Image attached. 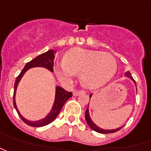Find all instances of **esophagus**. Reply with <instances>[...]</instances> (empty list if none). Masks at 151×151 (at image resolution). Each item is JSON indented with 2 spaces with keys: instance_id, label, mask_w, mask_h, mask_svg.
<instances>
[{
  "instance_id": "obj_1",
  "label": "esophagus",
  "mask_w": 151,
  "mask_h": 151,
  "mask_svg": "<svg viewBox=\"0 0 151 151\" xmlns=\"http://www.w3.org/2000/svg\"><path fill=\"white\" fill-rule=\"evenodd\" d=\"M83 93H85L84 91H75L73 92V96H77L81 95V94H83Z\"/></svg>"
}]
</instances>
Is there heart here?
Listing matches in <instances>:
<instances>
[{"instance_id": "heart-1", "label": "heart", "mask_w": 151, "mask_h": 151, "mask_svg": "<svg viewBox=\"0 0 151 151\" xmlns=\"http://www.w3.org/2000/svg\"><path fill=\"white\" fill-rule=\"evenodd\" d=\"M117 63L109 53L74 48L66 52L64 60L55 66V73L60 81L69 85L76 75L85 87L97 89L109 82L115 76Z\"/></svg>"}]
</instances>
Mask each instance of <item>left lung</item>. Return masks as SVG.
<instances>
[{
	"instance_id": "8db88e82",
	"label": "left lung",
	"mask_w": 151,
	"mask_h": 151,
	"mask_svg": "<svg viewBox=\"0 0 151 151\" xmlns=\"http://www.w3.org/2000/svg\"><path fill=\"white\" fill-rule=\"evenodd\" d=\"M125 76H127L128 78H130V80H132L133 81H134V85L136 86V84H135V81H134V80L133 79V77L131 76V74L129 72V71H127L126 73H125ZM137 89V88H136ZM92 94H91V96H90V98L91 97ZM86 122H87L88 125L91 128L92 130H95V131H96L98 133H101V134H110V133H114V132H116V131H118V130H120L123 126H121V127H119V128H117L116 130H104V129H101V128H100L99 126H97L93 121L91 119V117H90V114H89V106H88V108L86 109Z\"/></svg>"
}]
</instances>
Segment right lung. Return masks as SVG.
I'll return each mask as SVG.
<instances>
[{
	"instance_id": "add662e5",
	"label": "right lung",
	"mask_w": 151,
	"mask_h": 151,
	"mask_svg": "<svg viewBox=\"0 0 151 151\" xmlns=\"http://www.w3.org/2000/svg\"><path fill=\"white\" fill-rule=\"evenodd\" d=\"M55 51L53 50H49L48 51H46L43 54L40 55L38 56H36L35 59L31 60V61H29L28 63L26 64L24 69L21 70L20 75L17 77L16 82H15V86H14V95H13V104H14V107L17 110V113L19 116L21 117V119L26 124H27L30 126L32 127H41V126H45V125H48L50 123H51L53 120L56 118V116H58L60 111H61L62 107L65 105V103L68 100L69 98L72 96V92H68L65 91L63 88L60 87V86H56L55 88V101L52 106L51 111H50V113L45 116L44 119H41L40 120H36V121H31L25 119L23 116L20 114V112L17 109V104H16V91H17V86L18 84L20 82L22 76H24V74L26 73V71L29 69L33 68V67H44V68L48 69L50 71H53V65H54V59H55Z\"/></svg>"
}]
</instances>
